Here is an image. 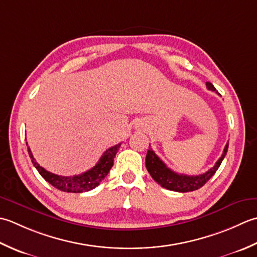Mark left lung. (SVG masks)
Masks as SVG:
<instances>
[{
    "mask_svg": "<svg viewBox=\"0 0 257 257\" xmlns=\"http://www.w3.org/2000/svg\"><path fill=\"white\" fill-rule=\"evenodd\" d=\"M206 87L209 91L216 92V88L214 87L212 83L206 82ZM227 149L228 143L225 145L223 154L221 158L218 159L215 165H214L212 169H209L207 172L200 175L190 176L184 174H177L174 171L169 169V167L165 165L164 162L154 153V151L152 149H150L148 151V154H146L145 165L151 176L153 177V180L155 182H158L162 187L166 188V190L181 193L192 192L202 187L214 174H215V172L218 170L219 165H221L222 161L224 160L225 155L227 153Z\"/></svg>",
    "mask_w": 257,
    "mask_h": 257,
    "instance_id": "obj_1",
    "label": "left lung"
}]
</instances>
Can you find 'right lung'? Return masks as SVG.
I'll return each instance as SVG.
<instances>
[{
  "instance_id": "right-lung-1",
  "label": "right lung",
  "mask_w": 257,
  "mask_h": 257,
  "mask_svg": "<svg viewBox=\"0 0 257 257\" xmlns=\"http://www.w3.org/2000/svg\"><path fill=\"white\" fill-rule=\"evenodd\" d=\"M26 146H28V142H26ZM119 146H121V144H116L109 148L104 152L95 166L92 167L91 170L82 173L80 175L74 176H61L46 171L43 167L40 166V164H38V162L33 158V154L30 148H28V152L35 169L39 171L41 176L46 182H49L51 185H53L55 188L62 192L83 193L95 188L97 185H99V183L105 179V176L108 174L109 170L112 169L114 164V158L117 153Z\"/></svg>"
}]
</instances>
